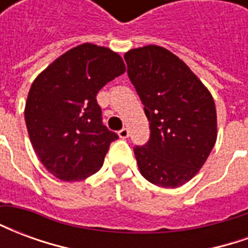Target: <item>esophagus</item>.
I'll return each mask as SVG.
<instances>
[{
  "instance_id": "34e87169",
  "label": "esophagus",
  "mask_w": 248,
  "mask_h": 248,
  "mask_svg": "<svg viewBox=\"0 0 248 248\" xmlns=\"http://www.w3.org/2000/svg\"><path fill=\"white\" fill-rule=\"evenodd\" d=\"M118 135H119V138H122V140H126V138H127V137H129V135H130L129 129H126V127H124V129H122V130H119Z\"/></svg>"
}]
</instances>
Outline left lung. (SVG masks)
<instances>
[{
    "label": "left lung",
    "instance_id": "8db88e82",
    "mask_svg": "<svg viewBox=\"0 0 248 248\" xmlns=\"http://www.w3.org/2000/svg\"><path fill=\"white\" fill-rule=\"evenodd\" d=\"M124 61L150 124L149 142L134 147L140 174L155 186H182L201 170L217 142L213 95L165 47L131 49Z\"/></svg>",
    "mask_w": 248,
    "mask_h": 248
}]
</instances>
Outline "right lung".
Listing matches in <instances>:
<instances>
[{
  "mask_svg": "<svg viewBox=\"0 0 248 248\" xmlns=\"http://www.w3.org/2000/svg\"><path fill=\"white\" fill-rule=\"evenodd\" d=\"M124 71L115 51L82 44L58 57L31 83L25 122L35 154L54 177L83 181L102 167L118 135L102 124L97 94Z\"/></svg>",
  "mask_w": 248,
  "mask_h": 248,
  "instance_id": "1",
  "label": "right lung"
}]
</instances>
